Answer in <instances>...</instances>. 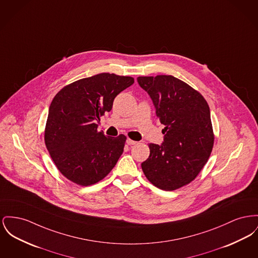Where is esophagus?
Here are the masks:
<instances>
[{
  "instance_id": "34e87169",
  "label": "esophagus",
  "mask_w": 258,
  "mask_h": 258,
  "mask_svg": "<svg viewBox=\"0 0 258 258\" xmlns=\"http://www.w3.org/2000/svg\"><path fill=\"white\" fill-rule=\"evenodd\" d=\"M126 144H127V145H130V146H132V145L137 144V141H135V140H132V139L127 138V139H126Z\"/></svg>"
}]
</instances>
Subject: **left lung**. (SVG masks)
<instances>
[{
  "mask_svg": "<svg viewBox=\"0 0 258 258\" xmlns=\"http://www.w3.org/2000/svg\"><path fill=\"white\" fill-rule=\"evenodd\" d=\"M165 124L162 144L150 143L142 170L156 187L172 191L190 183L208 162L213 146L211 111L203 95L173 76L138 77Z\"/></svg>",
  "mask_w": 258,
  "mask_h": 258,
  "instance_id": "8db88e82",
  "label": "left lung"
}]
</instances>
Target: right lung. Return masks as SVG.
<instances>
[{"instance_id":"right-lung-1","label":"right lung","mask_w":258,"mask_h":258,"mask_svg":"<svg viewBox=\"0 0 258 258\" xmlns=\"http://www.w3.org/2000/svg\"><path fill=\"white\" fill-rule=\"evenodd\" d=\"M135 83L132 77L101 73L64 87L48 109L45 142L61 173L89 186L103 179L117 164L126 137L97 131L95 121L111 111L115 97Z\"/></svg>"}]
</instances>
